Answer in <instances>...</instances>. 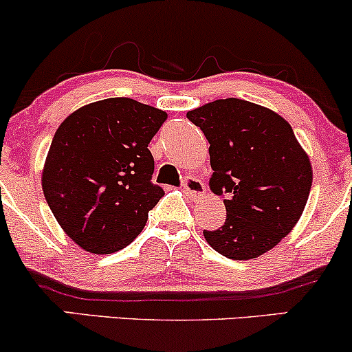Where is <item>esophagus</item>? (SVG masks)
<instances>
[{
    "label": "esophagus",
    "instance_id": "34e87169",
    "mask_svg": "<svg viewBox=\"0 0 352 352\" xmlns=\"http://www.w3.org/2000/svg\"><path fill=\"white\" fill-rule=\"evenodd\" d=\"M182 187H184V192L187 193L192 199H197V197H201L207 188H205V184L197 177H185L184 182H182Z\"/></svg>",
    "mask_w": 352,
    "mask_h": 352
}]
</instances>
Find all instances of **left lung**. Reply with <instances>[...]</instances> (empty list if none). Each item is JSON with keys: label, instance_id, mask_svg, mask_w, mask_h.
I'll return each instance as SVG.
<instances>
[{"label": "left lung", "instance_id": "left-lung-1", "mask_svg": "<svg viewBox=\"0 0 352 352\" xmlns=\"http://www.w3.org/2000/svg\"><path fill=\"white\" fill-rule=\"evenodd\" d=\"M187 119L210 144V190L223 197L227 220L204 230L205 240L230 260H252L292 232L308 201L313 172L292 125L243 99H218ZM228 199H224V195Z\"/></svg>", "mask_w": 352, "mask_h": 352}]
</instances>
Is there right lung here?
<instances>
[{
	"instance_id": "right-lung-1",
	"label": "right lung",
	"mask_w": 352,
	"mask_h": 352,
	"mask_svg": "<svg viewBox=\"0 0 352 352\" xmlns=\"http://www.w3.org/2000/svg\"><path fill=\"white\" fill-rule=\"evenodd\" d=\"M167 114L129 98L80 107L59 125L43 170V192L60 228L96 254L135 240L164 197L152 184V137Z\"/></svg>"
}]
</instances>
